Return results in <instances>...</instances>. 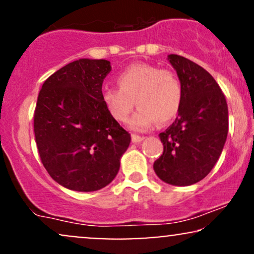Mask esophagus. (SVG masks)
<instances>
[{"instance_id":"esophagus-1","label":"esophagus","mask_w":254,"mask_h":254,"mask_svg":"<svg viewBox=\"0 0 254 254\" xmlns=\"http://www.w3.org/2000/svg\"><path fill=\"white\" fill-rule=\"evenodd\" d=\"M131 139H132L133 143H138V142L143 141L144 136H138V135H136V133H132V136H131Z\"/></svg>"}]
</instances>
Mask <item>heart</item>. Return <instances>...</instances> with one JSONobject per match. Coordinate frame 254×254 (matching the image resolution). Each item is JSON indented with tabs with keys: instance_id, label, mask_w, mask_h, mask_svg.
I'll list each match as a JSON object with an SVG mask.
<instances>
[{
	"instance_id": "b5f03b06",
	"label": "heart",
	"mask_w": 254,
	"mask_h": 254,
	"mask_svg": "<svg viewBox=\"0 0 254 254\" xmlns=\"http://www.w3.org/2000/svg\"><path fill=\"white\" fill-rule=\"evenodd\" d=\"M118 87L103 90V101L111 117L125 123L135 107L138 111L130 127L144 131L156 123L174 119L183 104V84L174 71L151 64H132L117 76Z\"/></svg>"
}]
</instances>
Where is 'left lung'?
Instances as JSON below:
<instances>
[{"instance_id":"8db88e82","label":"left lung","mask_w":254,"mask_h":254,"mask_svg":"<svg viewBox=\"0 0 254 254\" xmlns=\"http://www.w3.org/2000/svg\"><path fill=\"white\" fill-rule=\"evenodd\" d=\"M170 63L183 84V104L174 123L159 135L164 153L154 171L165 183L196 184L210 173L228 133V106L215 78L205 69L179 55Z\"/></svg>"}]
</instances>
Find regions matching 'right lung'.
<instances>
[{"label":"right lung","mask_w":254,"mask_h":254,"mask_svg":"<svg viewBox=\"0 0 254 254\" xmlns=\"http://www.w3.org/2000/svg\"><path fill=\"white\" fill-rule=\"evenodd\" d=\"M106 60L74 61L45 80L34 110L42 164L69 190L90 192L115 179L131 136L103 101Z\"/></svg>","instance_id":"add662e5"}]
</instances>
